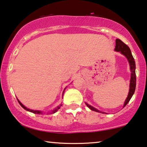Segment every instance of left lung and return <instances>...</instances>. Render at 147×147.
<instances>
[{
	"instance_id": "left-lung-1",
	"label": "left lung",
	"mask_w": 147,
	"mask_h": 147,
	"mask_svg": "<svg viewBox=\"0 0 147 147\" xmlns=\"http://www.w3.org/2000/svg\"><path fill=\"white\" fill-rule=\"evenodd\" d=\"M114 50L116 52H120L121 54H123L125 57L127 58L128 61L129 62V65H130V69L131 72L130 75V89H129V92L128 94V96H127L126 100L124 101V106L125 107L127 103L129 102V101L130 100V99L132 98V95H134L135 89H136V64H135V61L134 58H133L132 54L131 53L130 49L129 47L127 46L126 44H125L124 42H122L119 39H116V46H115ZM85 104L87 105V106L89 107L90 109H91L92 111H97V112L105 113V112L101 111L98 110V109L95 108V107L91 106L88 103H85Z\"/></svg>"
}]
</instances>
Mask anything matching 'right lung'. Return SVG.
<instances>
[{"label": "right lung", "instance_id": "right-lung-1", "mask_svg": "<svg viewBox=\"0 0 147 147\" xmlns=\"http://www.w3.org/2000/svg\"><path fill=\"white\" fill-rule=\"evenodd\" d=\"M66 87H65V89H64V91H63V93H62V95H64V91H65V89H66ZM17 100H18V102L19 103V104L21 105V106L23 107V109H25V110H27V111H30V112H32V113H36V114H42L43 113V112L42 111H40V110H34V109H29V108H27V107H26L24 105H23L22 103H21V102H20V101L18 99H17ZM62 106V105L60 104V105H58V106H57L56 107V108H54L53 110H52L50 112V113H56V111H57L58 109H59L60 108V107Z\"/></svg>", "mask_w": 147, "mask_h": 147}]
</instances>
